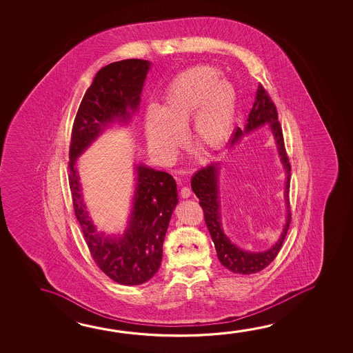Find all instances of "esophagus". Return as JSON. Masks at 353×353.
Masks as SVG:
<instances>
[{"label":"esophagus","mask_w":353,"mask_h":353,"mask_svg":"<svg viewBox=\"0 0 353 353\" xmlns=\"http://www.w3.org/2000/svg\"><path fill=\"white\" fill-rule=\"evenodd\" d=\"M179 193H181V197L182 198L191 197V188H190V187H187V185H185V187H182V188H181V192H179Z\"/></svg>","instance_id":"34e87169"}]
</instances>
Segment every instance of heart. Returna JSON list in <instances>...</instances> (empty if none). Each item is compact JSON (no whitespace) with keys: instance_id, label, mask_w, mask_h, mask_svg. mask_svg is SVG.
Wrapping results in <instances>:
<instances>
[{"instance_id":"obj_1","label":"heart","mask_w":353,"mask_h":353,"mask_svg":"<svg viewBox=\"0 0 353 353\" xmlns=\"http://www.w3.org/2000/svg\"><path fill=\"white\" fill-rule=\"evenodd\" d=\"M219 69L197 65L179 73L162 98L160 109L145 117L150 149L163 162H172L185 143L188 128L192 143L201 149L221 148L232 134L236 92Z\"/></svg>"}]
</instances>
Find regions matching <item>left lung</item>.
Masks as SVG:
<instances>
[{
	"label": "left lung",
	"mask_w": 353,
	"mask_h": 353,
	"mask_svg": "<svg viewBox=\"0 0 353 353\" xmlns=\"http://www.w3.org/2000/svg\"><path fill=\"white\" fill-rule=\"evenodd\" d=\"M265 124H270L272 134L278 143L279 154L281 156V161L284 163V168H286L288 181H286V188H285L286 190L285 197H286L288 207L290 208L288 194H289V188H290L291 168L289 156L285 150L283 129H281V125L278 120L276 106L274 104L270 95L266 92L265 88L259 84L258 90H256V98L254 101L253 109L249 114L247 125L244 129H241V128L235 129L230 146H233L236 141H239L241 137L245 135L247 132L255 130L256 128ZM216 166H218L216 163H212V165L198 170L194 176L192 177L191 185L192 190L199 199V205L203 210L204 222L207 224L212 241L214 243L218 259L221 261V264L230 272L247 274V275L261 272L272 263V260L276 258L280 249L283 247L285 236H286L288 229L290 225V210H288L289 213H288L286 225H285L281 238L272 249L263 252V253H250V252H244L241 249H238L234 244H232L229 241L228 238L223 233L222 228H221L222 223H221V213H219L221 204H219V197H218V168Z\"/></svg>",
	"instance_id": "1"
}]
</instances>
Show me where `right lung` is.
Segmentation results:
<instances>
[{"label": "right lung", "mask_w": 353, "mask_h": 353, "mask_svg": "<svg viewBox=\"0 0 353 353\" xmlns=\"http://www.w3.org/2000/svg\"><path fill=\"white\" fill-rule=\"evenodd\" d=\"M150 63L125 59L100 69L81 99L69 145V187L75 216L90 255L101 272L121 285H140L155 275L161 265L162 245L177 199L176 181L154 168H137V187L130 227L120 239L95 232L84 210L75 159L115 118H129L140 103Z\"/></svg>", "instance_id": "right-lung-1"}]
</instances>
